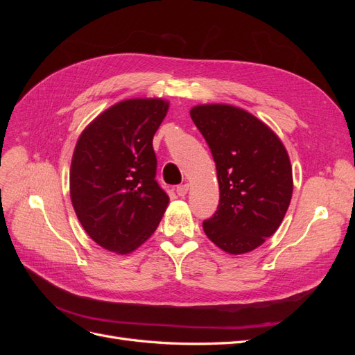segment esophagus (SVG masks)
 I'll return each instance as SVG.
<instances>
[{"mask_svg":"<svg viewBox=\"0 0 355 355\" xmlns=\"http://www.w3.org/2000/svg\"><path fill=\"white\" fill-rule=\"evenodd\" d=\"M188 189H189V185L188 184H184V185H179L176 187V194L179 197H185L188 194Z\"/></svg>","mask_w":355,"mask_h":355,"instance_id":"obj_1","label":"esophagus"}]
</instances>
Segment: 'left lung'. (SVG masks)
<instances>
[{"instance_id":"left-lung-1","label":"left lung","mask_w":355,"mask_h":355,"mask_svg":"<svg viewBox=\"0 0 355 355\" xmlns=\"http://www.w3.org/2000/svg\"><path fill=\"white\" fill-rule=\"evenodd\" d=\"M191 118L210 148L220 191L202 230L225 252H252L278 230L292 200L286 148L270 127L235 106H196Z\"/></svg>"}]
</instances>
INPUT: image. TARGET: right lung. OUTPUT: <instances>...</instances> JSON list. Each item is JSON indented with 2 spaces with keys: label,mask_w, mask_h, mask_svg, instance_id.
Wrapping results in <instances>:
<instances>
[{
  "label": "right lung",
  "mask_w": 355,
  "mask_h": 355,
  "mask_svg": "<svg viewBox=\"0 0 355 355\" xmlns=\"http://www.w3.org/2000/svg\"><path fill=\"white\" fill-rule=\"evenodd\" d=\"M168 103L130 99L111 106L81 133L71 164V200L93 241L116 253L145 243L168 196L158 185L153 139Z\"/></svg>",
  "instance_id": "1"
}]
</instances>
